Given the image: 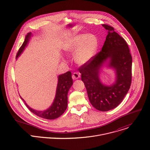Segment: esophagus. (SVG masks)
I'll return each instance as SVG.
<instances>
[{"mask_svg":"<svg viewBox=\"0 0 150 150\" xmlns=\"http://www.w3.org/2000/svg\"><path fill=\"white\" fill-rule=\"evenodd\" d=\"M80 74L78 72H75L72 75V79L73 80H77L79 78H80Z\"/></svg>","mask_w":150,"mask_h":150,"instance_id":"34e87169","label":"esophagus"}]
</instances>
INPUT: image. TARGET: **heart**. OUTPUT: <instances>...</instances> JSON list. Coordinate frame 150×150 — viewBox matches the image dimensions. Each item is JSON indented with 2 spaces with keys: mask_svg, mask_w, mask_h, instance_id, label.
I'll use <instances>...</instances> for the list:
<instances>
[{
  "mask_svg": "<svg viewBox=\"0 0 150 150\" xmlns=\"http://www.w3.org/2000/svg\"><path fill=\"white\" fill-rule=\"evenodd\" d=\"M98 47V39L94 35L81 34L73 37L66 44L64 49L70 54L76 51V63L83 65L87 63L94 56Z\"/></svg>",
  "mask_w": 150,
  "mask_h": 150,
  "instance_id": "1",
  "label": "heart"
}]
</instances>
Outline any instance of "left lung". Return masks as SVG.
<instances>
[{
    "instance_id": "left-lung-1",
    "label": "left lung",
    "mask_w": 150,
    "mask_h": 150,
    "mask_svg": "<svg viewBox=\"0 0 150 150\" xmlns=\"http://www.w3.org/2000/svg\"><path fill=\"white\" fill-rule=\"evenodd\" d=\"M102 26L108 30V35L101 50L79 70L91 105L99 111H107L117 107L129 89L132 57L125 40L114 28ZM104 64L116 72V81L110 86L104 85L99 79V71Z\"/></svg>"
}]
</instances>
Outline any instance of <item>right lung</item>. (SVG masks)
I'll list each match as a JSON object with an SVG mask.
<instances>
[{"instance_id": "add662e5", "label": "right lung", "mask_w": 150, "mask_h": 150, "mask_svg": "<svg viewBox=\"0 0 150 150\" xmlns=\"http://www.w3.org/2000/svg\"><path fill=\"white\" fill-rule=\"evenodd\" d=\"M32 36V33H29L25 39L23 43L20 47L17 53L16 59L21 54L27 46L29 40ZM73 85V80L71 73L67 71L64 74L58 76V83L56 88V93L54 100L51 106L46 110L38 111L30 108L25 102V101L21 97L22 100L25 102L27 107L29 110L35 115L45 119L53 120L57 118L62 115L66 111L67 107V94L69 89Z\"/></svg>"}]
</instances>
